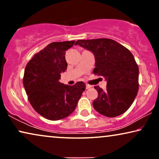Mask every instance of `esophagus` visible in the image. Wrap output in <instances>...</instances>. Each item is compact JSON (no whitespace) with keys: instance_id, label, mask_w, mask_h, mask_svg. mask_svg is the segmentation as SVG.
Masks as SVG:
<instances>
[{"instance_id":"esophagus-1","label":"esophagus","mask_w":159,"mask_h":159,"mask_svg":"<svg viewBox=\"0 0 159 159\" xmlns=\"http://www.w3.org/2000/svg\"><path fill=\"white\" fill-rule=\"evenodd\" d=\"M91 85H90V84H86V89H89V88H91Z\"/></svg>"}]
</instances>
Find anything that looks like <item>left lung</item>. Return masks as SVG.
<instances>
[{"label":"left lung","instance_id":"8db88e82","mask_svg":"<svg viewBox=\"0 0 159 159\" xmlns=\"http://www.w3.org/2000/svg\"><path fill=\"white\" fill-rule=\"evenodd\" d=\"M79 45L92 52L95 64L93 73L105 77L106 90L95 86L98 96L93 106L107 117L122 114L130 107L138 91L139 68L127 48L107 38L80 40Z\"/></svg>","mask_w":159,"mask_h":159}]
</instances>
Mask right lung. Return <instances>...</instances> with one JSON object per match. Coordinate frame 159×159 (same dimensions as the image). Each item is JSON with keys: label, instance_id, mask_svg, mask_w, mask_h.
Segmentation results:
<instances>
[{"label": "right lung", "instance_id": "add662e5", "mask_svg": "<svg viewBox=\"0 0 159 159\" xmlns=\"http://www.w3.org/2000/svg\"><path fill=\"white\" fill-rule=\"evenodd\" d=\"M75 41L54 42L36 53L27 64L23 84L28 99L39 114L49 120L64 119L77 107L85 84L61 83V74L67 68L66 51Z\"/></svg>", "mask_w": 159, "mask_h": 159}]
</instances>
